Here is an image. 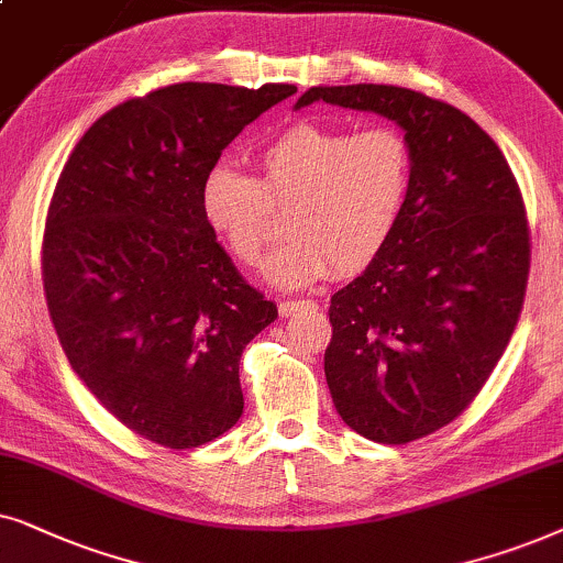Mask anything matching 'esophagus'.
<instances>
[{
    "label": "esophagus",
    "instance_id": "1",
    "mask_svg": "<svg viewBox=\"0 0 563 563\" xmlns=\"http://www.w3.org/2000/svg\"><path fill=\"white\" fill-rule=\"evenodd\" d=\"M303 309H317V303L309 301V298H298V301H283V303H280V313H283V317H290V313L303 311Z\"/></svg>",
    "mask_w": 563,
    "mask_h": 563
}]
</instances>
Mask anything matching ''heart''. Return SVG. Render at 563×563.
<instances>
[{
  "label": "heart",
  "mask_w": 563,
  "mask_h": 563,
  "mask_svg": "<svg viewBox=\"0 0 563 563\" xmlns=\"http://www.w3.org/2000/svg\"><path fill=\"white\" fill-rule=\"evenodd\" d=\"M252 159L257 177L229 164L208 169L200 208L231 257L250 267L273 244L275 211L288 208L290 242L267 265L283 288L371 267L399 229L415 183V152L391 123L350 131L303 120Z\"/></svg>",
  "instance_id": "b5f03b06"
}]
</instances>
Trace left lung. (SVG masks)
Here are the masks:
<instances>
[{
  "label": "left lung",
  "instance_id": "left-lung-1",
  "mask_svg": "<svg viewBox=\"0 0 563 563\" xmlns=\"http://www.w3.org/2000/svg\"><path fill=\"white\" fill-rule=\"evenodd\" d=\"M396 120L415 152L409 206L384 254L329 303L324 376L344 424L407 445L468 409L526 301L530 229L505 154L466 112L394 85L311 87Z\"/></svg>",
  "mask_w": 563,
  "mask_h": 563
}]
</instances>
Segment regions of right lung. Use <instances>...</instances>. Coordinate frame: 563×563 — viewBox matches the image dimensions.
<instances>
[{
	"mask_svg": "<svg viewBox=\"0 0 563 563\" xmlns=\"http://www.w3.org/2000/svg\"><path fill=\"white\" fill-rule=\"evenodd\" d=\"M296 92L183 81L115 104L66 159L43 231L48 313L71 368L131 432L185 451L244 409L239 360L277 309L216 242L200 185Z\"/></svg>",
	"mask_w": 563,
	"mask_h": 563,
	"instance_id": "add662e5",
	"label": "right lung"
}]
</instances>
